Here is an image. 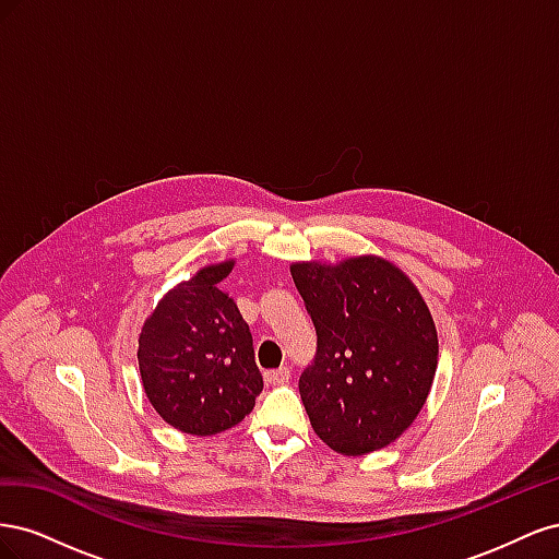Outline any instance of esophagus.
I'll return each mask as SVG.
<instances>
[{
    "mask_svg": "<svg viewBox=\"0 0 559 559\" xmlns=\"http://www.w3.org/2000/svg\"><path fill=\"white\" fill-rule=\"evenodd\" d=\"M292 378V370L289 368H277V370H267L265 373V382L267 384H286Z\"/></svg>",
    "mask_w": 559,
    "mask_h": 559,
    "instance_id": "1",
    "label": "esophagus"
}]
</instances>
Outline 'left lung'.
Wrapping results in <instances>:
<instances>
[{
	"label": "left lung",
	"mask_w": 559,
	"mask_h": 559,
	"mask_svg": "<svg viewBox=\"0 0 559 559\" xmlns=\"http://www.w3.org/2000/svg\"><path fill=\"white\" fill-rule=\"evenodd\" d=\"M317 329V359L298 392L314 433L361 456L394 443L425 408L438 368V331L403 270L376 253L292 263Z\"/></svg>",
	"instance_id": "obj_1"
}]
</instances>
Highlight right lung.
<instances>
[{"mask_svg": "<svg viewBox=\"0 0 559 559\" xmlns=\"http://www.w3.org/2000/svg\"><path fill=\"white\" fill-rule=\"evenodd\" d=\"M235 259L202 265L144 319L140 376L148 403L181 433L214 436L242 421L263 389L247 321L218 289Z\"/></svg>", "mask_w": 559, "mask_h": 559, "instance_id": "right-lung-1", "label": "right lung"}]
</instances>
